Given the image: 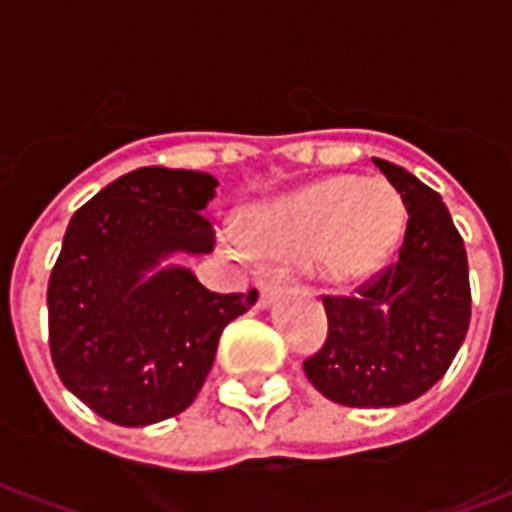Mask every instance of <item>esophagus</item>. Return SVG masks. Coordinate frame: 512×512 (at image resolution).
<instances>
[{
  "instance_id": "obj_1",
  "label": "esophagus",
  "mask_w": 512,
  "mask_h": 512,
  "mask_svg": "<svg viewBox=\"0 0 512 512\" xmlns=\"http://www.w3.org/2000/svg\"><path fill=\"white\" fill-rule=\"evenodd\" d=\"M274 293H277V282H274V279H271V282H263V285H260V299H257V304H260V307H268L271 299H274Z\"/></svg>"
}]
</instances>
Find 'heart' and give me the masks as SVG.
Masks as SVG:
<instances>
[{
    "instance_id": "obj_1",
    "label": "heart",
    "mask_w": 512,
    "mask_h": 512,
    "mask_svg": "<svg viewBox=\"0 0 512 512\" xmlns=\"http://www.w3.org/2000/svg\"><path fill=\"white\" fill-rule=\"evenodd\" d=\"M406 224V205L392 183L351 175L326 178L249 213L246 230L224 222L222 246L249 263L255 249L293 260L304 257L312 277L351 285L384 263Z\"/></svg>"
}]
</instances>
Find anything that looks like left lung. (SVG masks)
I'll return each instance as SVG.
<instances>
[{"mask_svg": "<svg viewBox=\"0 0 512 512\" xmlns=\"http://www.w3.org/2000/svg\"><path fill=\"white\" fill-rule=\"evenodd\" d=\"M408 211L395 263L356 288L323 296L329 334L304 359L312 386L340 406L389 408L425 395L461 348L472 318L469 263L447 205L397 164L373 158Z\"/></svg>", "mask_w": 512, "mask_h": 512, "instance_id": "1", "label": "left lung"}]
</instances>
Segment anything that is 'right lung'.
Returning a JSON list of instances; mask_svg holds the SVG:
<instances>
[{"label": "right lung", "instance_id": "1", "mask_svg": "<svg viewBox=\"0 0 512 512\" xmlns=\"http://www.w3.org/2000/svg\"><path fill=\"white\" fill-rule=\"evenodd\" d=\"M219 180L142 167L84 202L49 279V348L57 376L98 417L142 428L180 414L211 373L227 323L257 301L213 293L175 252L208 255L202 216Z\"/></svg>", "mask_w": 512, "mask_h": 512}]
</instances>
